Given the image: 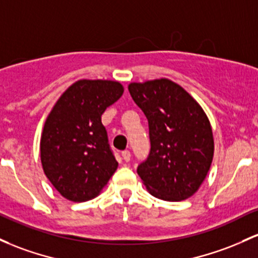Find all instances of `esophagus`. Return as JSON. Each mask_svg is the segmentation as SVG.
Returning <instances> with one entry per match:
<instances>
[{"instance_id":"esophagus-1","label":"esophagus","mask_w":258,"mask_h":258,"mask_svg":"<svg viewBox=\"0 0 258 258\" xmlns=\"http://www.w3.org/2000/svg\"><path fill=\"white\" fill-rule=\"evenodd\" d=\"M121 155H122V159L124 161H130V159H131V152L130 151H122V153H121Z\"/></svg>"}]
</instances>
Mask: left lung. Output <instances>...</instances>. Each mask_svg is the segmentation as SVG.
Segmentation results:
<instances>
[{"mask_svg": "<svg viewBox=\"0 0 258 258\" xmlns=\"http://www.w3.org/2000/svg\"><path fill=\"white\" fill-rule=\"evenodd\" d=\"M128 90L148 120L151 140L138 175L154 197L170 202L191 197L213 160L207 115L182 87L166 78L131 83Z\"/></svg>", "mask_w": 258, "mask_h": 258, "instance_id": "1", "label": "left lung"}]
</instances>
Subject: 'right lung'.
<instances>
[{"mask_svg":"<svg viewBox=\"0 0 258 258\" xmlns=\"http://www.w3.org/2000/svg\"><path fill=\"white\" fill-rule=\"evenodd\" d=\"M122 93L118 82L82 79L47 116L40 141L42 169L67 200L86 202L98 196L117 169L101 115Z\"/></svg>","mask_w":258,"mask_h":258,"instance_id":"obj_1","label":"right lung"}]
</instances>
